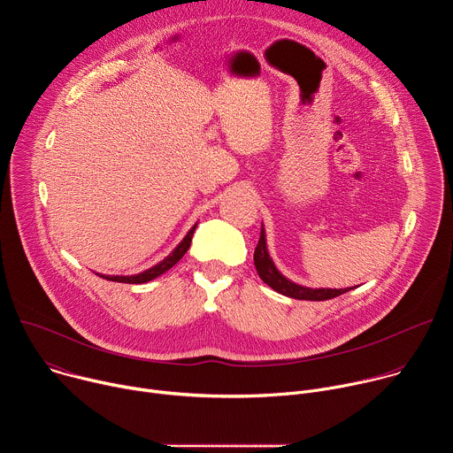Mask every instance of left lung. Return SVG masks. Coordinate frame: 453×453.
<instances>
[{"label": "left lung", "instance_id": "8db88e82", "mask_svg": "<svg viewBox=\"0 0 453 453\" xmlns=\"http://www.w3.org/2000/svg\"><path fill=\"white\" fill-rule=\"evenodd\" d=\"M254 267L257 271V276H260L273 290L294 297V299H304V301H326V299H334L344 292H348L349 288H308V287H301L294 281H290L288 278H285L274 265L273 257L269 256L267 250V240H265V229L262 226V234H260V242L256 245L254 250Z\"/></svg>", "mask_w": 453, "mask_h": 453}]
</instances>
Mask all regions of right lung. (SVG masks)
Returning <instances> with one entry per match:
<instances>
[{"label":"right lung","mask_w":453,"mask_h":453,"mask_svg":"<svg viewBox=\"0 0 453 453\" xmlns=\"http://www.w3.org/2000/svg\"><path fill=\"white\" fill-rule=\"evenodd\" d=\"M196 227H197V224L193 226L189 231H188V234L182 238V242L165 257L163 262H159L157 265H154V267H150L149 271H143V273H140V274H134V276H102L104 280H109V281H116V283H147V281H152L154 278H157V276H161V274H165L168 269H172L180 257L186 254V250L189 249V243H191V236H193V231H196Z\"/></svg>","instance_id":"add662e5"}]
</instances>
